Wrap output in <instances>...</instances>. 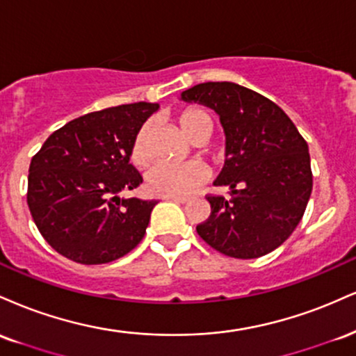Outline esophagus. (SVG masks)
Listing matches in <instances>:
<instances>
[{
  "instance_id": "obj_1",
  "label": "esophagus",
  "mask_w": 356,
  "mask_h": 356,
  "mask_svg": "<svg viewBox=\"0 0 356 356\" xmlns=\"http://www.w3.org/2000/svg\"><path fill=\"white\" fill-rule=\"evenodd\" d=\"M168 200H171V202H175V203H188V202H190V198H188V196H168Z\"/></svg>"
}]
</instances>
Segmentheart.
Returning <instances> with one entry per match:
<instances>
[{"mask_svg":"<svg viewBox=\"0 0 356 356\" xmlns=\"http://www.w3.org/2000/svg\"><path fill=\"white\" fill-rule=\"evenodd\" d=\"M178 124L188 138H193L200 131L211 133V118L203 108L190 106L178 115ZM152 135V123L141 124L133 138L129 160L135 166H145L149 160L148 141ZM208 177V170L200 161L171 163L160 161L148 170L145 186L154 196H186L200 186Z\"/></svg>","mask_w":356,"mask_h":356,"instance_id":"b5f03b06","label":"heart"}]
</instances>
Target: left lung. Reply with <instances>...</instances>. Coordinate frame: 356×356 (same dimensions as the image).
I'll list each match as a JSON object with an SVG mask.
<instances>
[{"label": "left lung", "instance_id": "8db88e82", "mask_svg": "<svg viewBox=\"0 0 356 356\" xmlns=\"http://www.w3.org/2000/svg\"><path fill=\"white\" fill-rule=\"evenodd\" d=\"M181 99L215 110L227 136L225 166L213 185L228 186L232 196H207L211 215L196 227L198 235L232 258L273 252L298 227L310 200L307 141L278 104L236 83H200Z\"/></svg>", "mask_w": 356, "mask_h": 356}]
</instances>
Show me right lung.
<instances>
[{"instance_id":"right-lung-1","label":"right lung","mask_w":356,"mask_h":356,"mask_svg":"<svg viewBox=\"0 0 356 356\" xmlns=\"http://www.w3.org/2000/svg\"><path fill=\"white\" fill-rule=\"evenodd\" d=\"M158 103L88 113L49 135L33 156L28 207L38 229L63 257L102 265L143 240L156 202L120 198L143 178L129 163L133 138Z\"/></svg>"}]
</instances>
